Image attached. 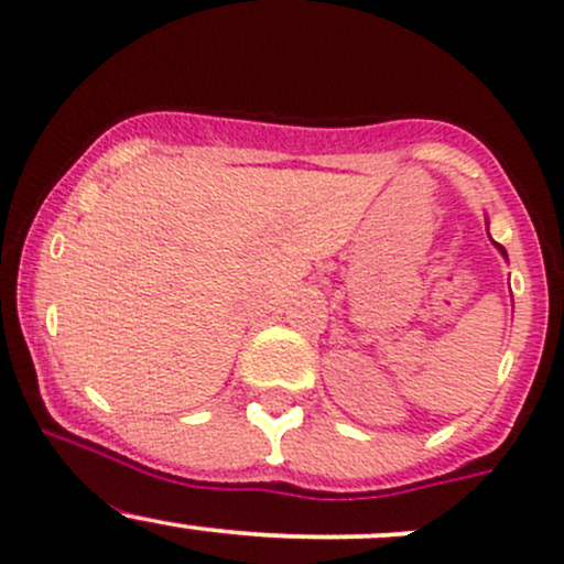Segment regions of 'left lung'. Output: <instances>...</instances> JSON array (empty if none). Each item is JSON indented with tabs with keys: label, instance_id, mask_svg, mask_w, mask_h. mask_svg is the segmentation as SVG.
Instances as JSON below:
<instances>
[{
	"label": "left lung",
	"instance_id": "obj_1",
	"mask_svg": "<svg viewBox=\"0 0 564 564\" xmlns=\"http://www.w3.org/2000/svg\"><path fill=\"white\" fill-rule=\"evenodd\" d=\"M495 246H498V251H500V253H503V257H506V249H503V246H500V243H495Z\"/></svg>",
	"mask_w": 564,
	"mask_h": 564
}]
</instances>
